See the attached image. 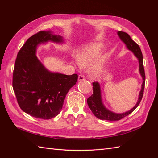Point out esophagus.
I'll use <instances>...</instances> for the list:
<instances>
[{
    "instance_id": "esophagus-1",
    "label": "esophagus",
    "mask_w": 158,
    "mask_h": 158,
    "mask_svg": "<svg viewBox=\"0 0 158 158\" xmlns=\"http://www.w3.org/2000/svg\"><path fill=\"white\" fill-rule=\"evenodd\" d=\"M78 81L84 80H85L84 76H83V75H82V74H80V75L78 76Z\"/></svg>"
}]
</instances>
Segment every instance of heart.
<instances>
[{
	"label": "heart",
	"instance_id": "heart-1",
	"mask_svg": "<svg viewBox=\"0 0 158 158\" xmlns=\"http://www.w3.org/2000/svg\"><path fill=\"white\" fill-rule=\"evenodd\" d=\"M104 48L103 43L92 42L81 47L76 53V62L80 67L84 69L92 64L89 73L94 78H100L105 71L109 54L104 52L99 55Z\"/></svg>",
	"mask_w": 158,
	"mask_h": 158
}]
</instances>
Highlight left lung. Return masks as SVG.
<instances>
[{
	"label": "left lung",
	"instance_id": "obj_1",
	"mask_svg": "<svg viewBox=\"0 0 158 158\" xmlns=\"http://www.w3.org/2000/svg\"><path fill=\"white\" fill-rule=\"evenodd\" d=\"M117 34L119 38H120V40L125 44L128 50L131 51L138 59V63H139V73L142 78V84L141 85V89L139 93V95H138V101L135 106L127 112L117 113L110 111L104 106L102 101V91L100 84L98 82L93 83V94L87 99L88 106L93 114L97 118L102 119V120H107L110 121L121 120V118L128 115L133 111H135L142 100L145 84V73L144 65H143V56L139 45L131 39V37L128 33L119 31L117 32Z\"/></svg>",
	"mask_w": 158,
	"mask_h": 158
}]
</instances>
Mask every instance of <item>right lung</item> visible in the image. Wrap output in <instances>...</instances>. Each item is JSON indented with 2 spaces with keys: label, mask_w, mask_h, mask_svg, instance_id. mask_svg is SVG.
I'll list each match as a JSON object with an SVG mask.
<instances>
[{
  "label": "right lung",
  "mask_w": 158,
  "mask_h": 158,
  "mask_svg": "<svg viewBox=\"0 0 158 158\" xmlns=\"http://www.w3.org/2000/svg\"><path fill=\"white\" fill-rule=\"evenodd\" d=\"M63 44L60 35L41 31L28 39L19 51L13 72L12 86L19 106L31 116L50 119L58 115L78 75L51 72L36 56L37 47L48 42Z\"/></svg>",
  "instance_id": "obj_1"
}]
</instances>
